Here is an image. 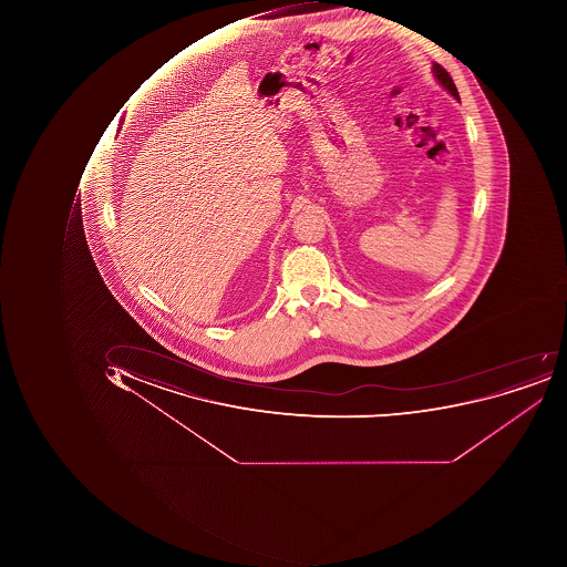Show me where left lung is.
I'll list each match as a JSON object with an SVG mask.
<instances>
[{"instance_id": "8db88e82", "label": "left lung", "mask_w": 567, "mask_h": 567, "mask_svg": "<svg viewBox=\"0 0 567 567\" xmlns=\"http://www.w3.org/2000/svg\"><path fill=\"white\" fill-rule=\"evenodd\" d=\"M433 71L437 82H440L444 89L449 90V92L455 96L456 101H460L458 90H456L455 83H453V79L450 76L449 71L444 70V68L437 63H434Z\"/></svg>"}]
</instances>
